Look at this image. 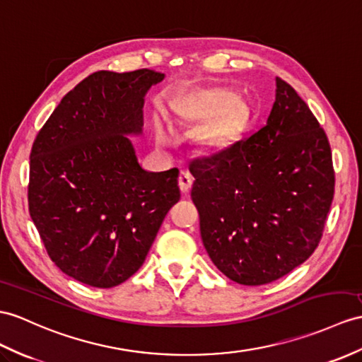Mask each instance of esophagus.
Masks as SVG:
<instances>
[{
	"mask_svg": "<svg viewBox=\"0 0 362 362\" xmlns=\"http://www.w3.org/2000/svg\"><path fill=\"white\" fill-rule=\"evenodd\" d=\"M192 182H193V176L187 172V170H182L178 176V184H180V189L182 193H186L190 190L192 187Z\"/></svg>",
	"mask_w": 362,
	"mask_h": 362,
	"instance_id": "obj_1",
	"label": "esophagus"
}]
</instances>
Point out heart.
<instances>
[{
	"mask_svg": "<svg viewBox=\"0 0 362 362\" xmlns=\"http://www.w3.org/2000/svg\"><path fill=\"white\" fill-rule=\"evenodd\" d=\"M228 100H230V93L221 90V92L210 93L193 104L192 107L193 118H209L211 115L219 112L216 117L209 122L204 134H202V141H204L206 144L218 143V141L223 139L228 134V130H230L235 105L232 101L228 103ZM158 138H160L161 143H165L169 136H167L164 130H160Z\"/></svg>",
	"mask_w": 362,
	"mask_h": 362,
	"instance_id": "b5f03b06",
	"label": "heart"
}]
</instances>
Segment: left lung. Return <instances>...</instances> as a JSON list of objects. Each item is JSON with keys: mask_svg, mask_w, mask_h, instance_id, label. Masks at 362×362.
Masks as SVG:
<instances>
[{"mask_svg": "<svg viewBox=\"0 0 362 362\" xmlns=\"http://www.w3.org/2000/svg\"><path fill=\"white\" fill-rule=\"evenodd\" d=\"M267 124L192 161L202 244L227 278L262 286L318 247L334 173L325 132L292 86L276 78Z\"/></svg>", "mask_w": 362, "mask_h": 362, "instance_id": "1", "label": "left lung"}]
</instances>
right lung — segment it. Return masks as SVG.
I'll list each match as a JSON object with an SVG mask.
<instances>
[{
    "label": "right lung",
    "mask_w": 362,
    "mask_h": 362,
    "mask_svg": "<svg viewBox=\"0 0 362 362\" xmlns=\"http://www.w3.org/2000/svg\"><path fill=\"white\" fill-rule=\"evenodd\" d=\"M164 76L148 69L89 75L32 146V221L52 261L79 283H124L180 201L178 169L147 172L129 138L143 134L144 96Z\"/></svg>",
    "instance_id": "1"
}]
</instances>
